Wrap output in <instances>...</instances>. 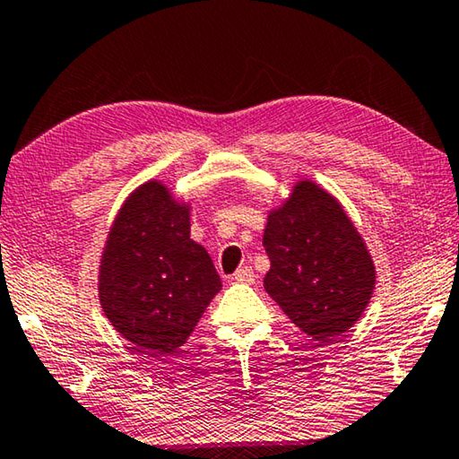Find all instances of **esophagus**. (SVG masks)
Wrapping results in <instances>:
<instances>
[{
    "label": "esophagus",
    "instance_id": "34e87169",
    "mask_svg": "<svg viewBox=\"0 0 459 459\" xmlns=\"http://www.w3.org/2000/svg\"><path fill=\"white\" fill-rule=\"evenodd\" d=\"M231 279L238 281V283H254V271L250 266H239Z\"/></svg>",
    "mask_w": 459,
    "mask_h": 459
}]
</instances>
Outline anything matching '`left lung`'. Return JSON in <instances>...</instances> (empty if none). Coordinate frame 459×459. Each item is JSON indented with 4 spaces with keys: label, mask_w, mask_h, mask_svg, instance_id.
<instances>
[{
    "label": "left lung",
    "mask_w": 459,
    "mask_h": 459,
    "mask_svg": "<svg viewBox=\"0 0 459 459\" xmlns=\"http://www.w3.org/2000/svg\"><path fill=\"white\" fill-rule=\"evenodd\" d=\"M264 289L295 326L316 341L341 336L368 307L376 266L361 234L333 195L301 180L269 213Z\"/></svg>",
    "instance_id": "left-lung-1"
}]
</instances>
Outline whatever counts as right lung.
I'll return each mask as SVG.
<instances>
[{
	"instance_id": "obj_1",
	"label": "right lung",
	"mask_w": 459,
	"mask_h": 459,
	"mask_svg": "<svg viewBox=\"0 0 459 459\" xmlns=\"http://www.w3.org/2000/svg\"><path fill=\"white\" fill-rule=\"evenodd\" d=\"M188 205L161 182L141 185L118 211L100 260V306L145 355L186 342L221 289L213 260L190 239Z\"/></svg>"
}]
</instances>
